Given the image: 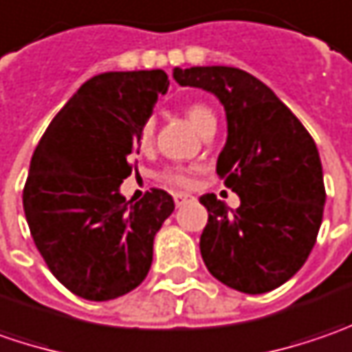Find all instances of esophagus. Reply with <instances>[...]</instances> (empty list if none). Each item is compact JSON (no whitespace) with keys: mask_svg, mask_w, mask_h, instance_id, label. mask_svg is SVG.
Returning <instances> with one entry per match:
<instances>
[{"mask_svg":"<svg viewBox=\"0 0 352 352\" xmlns=\"http://www.w3.org/2000/svg\"><path fill=\"white\" fill-rule=\"evenodd\" d=\"M173 199H175L177 206H183L187 201H191L192 197L191 195H187V192H175V195H173Z\"/></svg>","mask_w":352,"mask_h":352,"instance_id":"1","label":"esophagus"}]
</instances>
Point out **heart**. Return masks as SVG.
<instances>
[{
	"label": "heart",
	"instance_id": "1",
	"mask_svg": "<svg viewBox=\"0 0 352 352\" xmlns=\"http://www.w3.org/2000/svg\"><path fill=\"white\" fill-rule=\"evenodd\" d=\"M185 116H187V120L192 124V128L199 131H203L206 124H210L212 120H214V114L203 106V104H189L187 108H185ZM217 122V120H214ZM153 133H155V120L153 118H149L146 120L144 124H142V128H140V133H138V144L140 147H147L151 144V140H153ZM192 173H195V169H187V167H175V169H165L163 173H161V179L165 181V183H169V185H175V187H183V189H187V187H191L192 185Z\"/></svg>",
	"mask_w": 352,
	"mask_h": 352
}]
</instances>
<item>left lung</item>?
I'll return each instance as SVG.
<instances>
[{"instance_id": "8db88e82", "label": "left lung", "mask_w": 352, "mask_h": 352, "mask_svg": "<svg viewBox=\"0 0 352 352\" xmlns=\"http://www.w3.org/2000/svg\"><path fill=\"white\" fill-rule=\"evenodd\" d=\"M181 86L212 92L226 112L217 173L240 197L236 210L201 197L208 222L201 256L208 272L242 294L280 287L307 260L323 221V167L314 138L262 80L234 67L175 69Z\"/></svg>"}]
</instances>
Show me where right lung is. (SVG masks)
Returning <instances> with one entry per match:
<instances>
[{
    "label": "right lung",
    "mask_w": 352,
    "mask_h": 352,
    "mask_svg": "<svg viewBox=\"0 0 352 352\" xmlns=\"http://www.w3.org/2000/svg\"><path fill=\"white\" fill-rule=\"evenodd\" d=\"M169 78L163 70L92 76L54 116L31 157L23 210L53 276L74 296L116 299L146 280L173 197L126 201L130 155Z\"/></svg>",
    "instance_id": "1"
}]
</instances>
